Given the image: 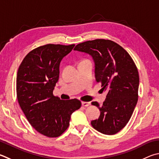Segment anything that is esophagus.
<instances>
[{
    "label": "esophagus",
    "instance_id": "esophagus-1",
    "mask_svg": "<svg viewBox=\"0 0 159 159\" xmlns=\"http://www.w3.org/2000/svg\"><path fill=\"white\" fill-rule=\"evenodd\" d=\"M89 104H90V103L89 102H82V106H85V107H87Z\"/></svg>",
    "mask_w": 159,
    "mask_h": 159
}]
</instances>
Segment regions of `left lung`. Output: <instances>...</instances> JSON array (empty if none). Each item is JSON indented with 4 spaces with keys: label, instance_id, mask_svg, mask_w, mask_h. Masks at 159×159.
<instances>
[{
    "label": "left lung",
    "instance_id": "8db88e82",
    "mask_svg": "<svg viewBox=\"0 0 159 159\" xmlns=\"http://www.w3.org/2000/svg\"><path fill=\"white\" fill-rule=\"evenodd\" d=\"M75 51L88 53L94 62L97 82L107 91L103 105L92 102L101 112L91 125L102 134L113 135L126 125L138 102L139 74L125 49L109 39H97L77 44Z\"/></svg>",
    "mask_w": 159,
    "mask_h": 159
}]
</instances>
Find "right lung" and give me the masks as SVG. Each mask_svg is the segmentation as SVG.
Wrapping results in <instances>:
<instances>
[{"label":"right lung","mask_w":159,"mask_h":159,"mask_svg":"<svg viewBox=\"0 0 159 159\" xmlns=\"http://www.w3.org/2000/svg\"><path fill=\"white\" fill-rule=\"evenodd\" d=\"M75 44H48L29 52L20 65L16 76V95L20 107L37 132L56 138L70 125L71 115L79 109L76 99L62 100L53 91L58 81L60 63Z\"/></svg>","instance_id":"add662e5"}]
</instances>
